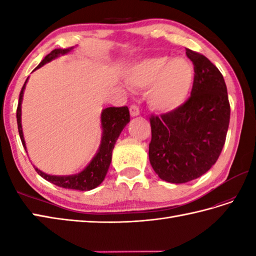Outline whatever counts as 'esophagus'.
Listing matches in <instances>:
<instances>
[{"instance_id": "1", "label": "esophagus", "mask_w": 256, "mask_h": 256, "mask_svg": "<svg viewBox=\"0 0 256 256\" xmlns=\"http://www.w3.org/2000/svg\"><path fill=\"white\" fill-rule=\"evenodd\" d=\"M130 113H131L132 116H140V108L136 104H132L130 106Z\"/></svg>"}]
</instances>
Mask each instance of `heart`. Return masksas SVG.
Returning a JSON list of instances; mask_svg holds the SVG:
<instances>
[{"mask_svg": "<svg viewBox=\"0 0 256 256\" xmlns=\"http://www.w3.org/2000/svg\"><path fill=\"white\" fill-rule=\"evenodd\" d=\"M126 80L132 88H150L148 101L155 110L172 111L188 99L194 70L192 62L184 58L150 57L133 64Z\"/></svg>", "mask_w": 256, "mask_h": 256, "instance_id": "heart-1", "label": "heart"}]
</instances>
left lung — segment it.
<instances>
[{
	"label": "left lung",
	"mask_w": 256,
	"mask_h": 256,
	"mask_svg": "<svg viewBox=\"0 0 256 256\" xmlns=\"http://www.w3.org/2000/svg\"><path fill=\"white\" fill-rule=\"evenodd\" d=\"M194 81L186 102L150 118V165L162 180L184 184L216 164L226 143L230 103L224 76L208 58L186 48Z\"/></svg>",
	"instance_id": "obj_1"
}]
</instances>
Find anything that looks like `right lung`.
<instances>
[{"instance_id":"right-lung-1","label":"right lung","mask_w":256,"mask_h":256,"mask_svg":"<svg viewBox=\"0 0 256 256\" xmlns=\"http://www.w3.org/2000/svg\"><path fill=\"white\" fill-rule=\"evenodd\" d=\"M72 50V47L67 48V50H62V48H57V50H52L48 55L42 59L40 64L35 68H40L42 64L46 62H50L52 59L57 58L60 55H64V54L69 52ZM27 82V79L23 86V88L20 90V99H18V110H16V118H18V128L20 138L25 148V140L23 138V131H22V124H20V103L22 99H23V94L25 89V84ZM130 122V111L128 106H111L106 108L102 111L101 114V124L103 128L102 134V140L101 145L98 150L96 155L94 157V160H91L90 164L86 166L84 170L77 174V175L72 176H52L47 175V174L40 172V170L35 168V170L38 172V175H40L42 178L46 179L47 182H50L54 184H56L58 187H62L66 189H74V190H82V192H86V190H91L103 182L104 179L108 166H110L111 158H112V150L114 148V145L118 138L121 134L122 130L125 128V125Z\"/></svg>"}]
</instances>
